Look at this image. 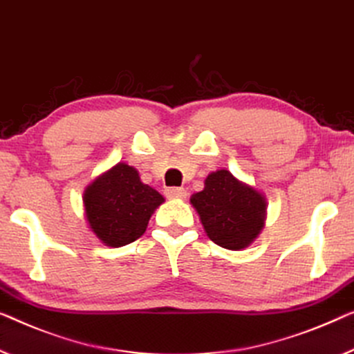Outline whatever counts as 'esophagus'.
Listing matches in <instances>:
<instances>
[{
  "instance_id": "esophagus-1",
  "label": "esophagus",
  "mask_w": 354,
  "mask_h": 354,
  "mask_svg": "<svg viewBox=\"0 0 354 354\" xmlns=\"http://www.w3.org/2000/svg\"><path fill=\"white\" fill-rule=\"evenodd\" d=\"M165 195L171 200H184L187 197V192L183 187H168L165 189Z\"/></svg>"
}]
</instances>
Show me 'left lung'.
Instances as JSON below:
<instances>
[{"label":"left lung","mask_w":354,"mask_h":354,"mask_svg":"<svg viewBox=\"0 0 354 354\" xmlns=\"http://www.w3.org/2000/svg\"><path fill=\"white\" fill-rule=\"evenodd\" d=\"M191 205L208 239L230 251L250 246L266 225V195L225 168L209 173L203 191L191 195Z\"/></svg>","instance_id":"left-lung-1"}]
</instances>
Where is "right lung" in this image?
<instances>
[{
    "label": "right lung",
    "mask_w": 354,
    "mask_h": 354,
    "mask_svg": "<svg viewBox=\"0 0 354 354\" xmlns=\"http://www.w3.org/2000/svg\"><path fill=\"white\" fill-rule=\"evenodd\" d=\"M82 202L88 229L100 243L120 248L145 234L165 198L141 181L135 167L119 162L87 184Z\"/></svg>",
    "instance_id": "obj_1"
}]
</instances>
